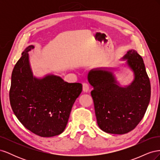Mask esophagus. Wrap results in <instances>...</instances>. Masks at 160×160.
<instances>
[{"label":"esophagus","mask_w":160,"mask_h":160,"mask_svg":"<svg viewBox=\"0 0 160 160\" xmlns=\"http://www.w3.org/2000/svg\"><path fill=\"white\" fill-rule=\"evenodd\" d=\"M89 90V86L88 83H83V91L85 93H88Z\"/></svg>","instance_id":"34e87169"}]
</instances>
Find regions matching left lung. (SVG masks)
Here are the masks:
<instances>
[{
	"label": "left lung",
	"mask_w": 160,
	"mask_h": 160,
	"mask_svg": "<svg viewBox=\"0 0 160 160\" xmlns=\"http://www.w3.org/2000/svg\"><path fill=\"white\" fill-rule=\"evenodd\" d=\"M126 61L118 67H99L89 71L88 79L93 87L97 122L103 132L124 134L133 130L141 122L151 97V85L142 57L136 51L129 50L122 59ZM127 66L134 79L128 85L117 80L114 71Z\"/></svg>",
	"instance_id": "obj_1"
}]
</instances>
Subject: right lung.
<instances>
[{
	"mask_svg": "<svg viewBox=\"0 0 160 160\" xmlns=\"http://www.w3.org/2000/svg\"><path fill=\"white\" fill-rule=\"evenodd\" d=\"M28 46L14 66L9 98L14 115L24 126L41 137L63 132L72 105L82 91V84L69 83L61 77L33 75Z\"/></svg>",
	"mask_w": 160,
	"mask_h": 160,
	"instance_id": "add662e5",
	"label": "right lung"
}]
</instances>
